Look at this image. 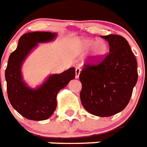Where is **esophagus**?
I'll use <instances>...</instances> for the list:
<instances>
[{
    "label": "esophagus",
    "instance_id": "34e87169",
    "mask_svg": "<svg viewBox=\"0 0 147 147\" xmlns=\"http://www.w3.org/2000/svg\"><path fill=\"white\" fill-rule=\"evenodd\" d=\"M80 67H77L76 68V70H75V74H76V76L75 77L76 78H79V76H80Z\"/></svg>",
    "mask_w": 147,
    "mask_h": 147
}]
</instances>
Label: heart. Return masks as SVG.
I'll return each mask as SVG.
<instances>
[{
  "label": "heart",
  "mask_w": 147,
  "mask_h": 147,
  "mask_svg": "<svg viewBox=\"0 0 147 147\" xmlns=\"http://www.w3.org/2000/svg\"><path fill=\"white\" fill-rule=\"evenodd\" d=\"M79 45L82 51H87L93 46L94 55L98 57L104 56L108 51V45L103 40L82 39L79 42Z\"/></svg>",
  "instance_id": "obj_1"
}]
</instances>
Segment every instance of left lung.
<instances>
[{
  "instance_id": "8db88e82",
  "label": "left lung",
  "mask_w": 147,
  "mask_h": 147,
  "mask_svg": "<svg viewBox=\"0 0 147 147\" xmlns=\"http://www.w3.org/2000/svg\"><path fill=\"white\" fill-rule=\"evenodd\" d=\"M109 53L90 60L80 74V100L84 109L99 117H109L127 105L137 81V64L127 41L118 35L102 36Z\"/></svg>"
}]
</instances>
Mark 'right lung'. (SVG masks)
<instances>
[{
	"label": "right lung",
	"instance_id": "1",
	"mask_svg": "<svg viewBox=\"0 0 147 147\" xmlns=\"http://www.w3.org/2000/svg\"><path fill=\"white\" fill-rule=\"evenodd\" d=\"M55 36L49 32L24 34L8 59L5 70L8 98L13 109L29 120H46L52 115L57 107V92L75 77V69L71 67L60 74L51 75L36 90L28 87L23 81L21 66L27 55L38 42H49Z\"/></svg>",
	"mask_w": 147,
	"mask_h": 147
}]
</instances>
